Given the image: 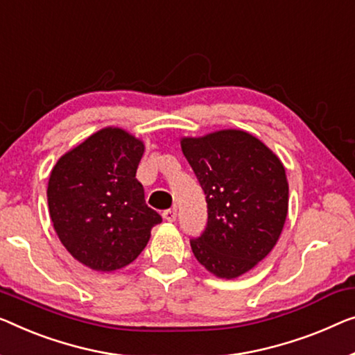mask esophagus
I'll use <instances>...</instances> for the list:
<instances>
[{
    "mask_svg": "<svg viewBox=\"0 0 355 355\" xmlns=\"http://www.w3.org/2000/svg\"><path fill=\"white\" fill-rule=\"evenodd\" d=\"M162 216H164V220H167V221H175L177 220V209H168V210H166L162 214Z\"/></svg>",
    "mask_w": 355,
    "mask_h": 355,
    "instance_id": "obj_1",
    "label": "esophagus"
}]
</instances>
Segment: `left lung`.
<instances>
[{
    "instance_id": "left-lung-1",
    "label": "left lung",
    "mask_w": 355,
    "mask_h": 355,
    "mask_svg": "<svg viewBox=\"0 0 355 355\" xmlns=\"http://www.w3.org/2000/svg\"><path fill=\"white\" fill-rule=\"evenodd\" d=\"M180 145L207 200V228L191 239L196 260L220 279L239 277L269 255L284 230V164L241 129L183 137Z\"/></svg>"
}]
</instances>
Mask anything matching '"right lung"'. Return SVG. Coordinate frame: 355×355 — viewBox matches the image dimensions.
Returning a JSON list of instances; mask_svg holds the SVG:
<instances>
[{
  "label": "right lung",
  "instance_id": "right-lung-1",
  "mask_svg": "<svg viewBox=\"0 0 355 355\" xmlns=\"http://www.w3.org/2000/svg\"><path fill=\"white\" fill-rule=\"evenodd\" d=\"M140 139L105 127L63 155L51 171L47 204L63 247L84 266L111 272L130 264L161 215L145 204L135 178Z\"/></svg>",
  "mask_w": 355,
  "mask_h": 355
}]
</instances>
